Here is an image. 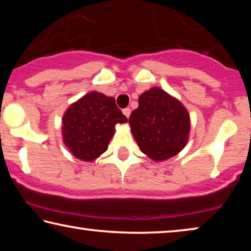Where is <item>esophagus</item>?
<instances>
[{
	"instance_id": "34e87169",
	"label": "esophagus",
	"mask_w": 251,
	"mask_h": 251,
	"mask_svg": "<svg viewBox=\"0 0 251 251\" xmlns=\"http://www.w3.org/2000/svg\"><path fill=\"white\" fill-rule=\"evenodd\" d=\"M130 113H131V110H130V108H128V107L123 109V114H124V115H125L127 118H128V117L130 116Z\"/></svg>"
}]
</instances>
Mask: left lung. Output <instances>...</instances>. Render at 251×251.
<instances>
[{"label":"left lung","instance_id":"obj_1","mask_svg":"<svg viewBox=\"0 0 251 251\" xmlns=\"http://www.w3.org/2000/svg\"><path fill=\"white\" fill-rule=\"evenodd\" d=\"M129 126L142 152L155 161L176 156L189 141L188 110L159 87H151L139 96Z\"/></svg>","mask_w":251,"mask_h":251}]
</instances>
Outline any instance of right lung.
I'll return each mask as SVG.
<instances>
[{
	"label": "right lung",
	"instance_id": "right-lung-1",
	"mask_svg": "<svg viewBox=\"0 0 251 251\" xmlns=\"http://www.w3.org/2000/svg\"><path fill=\"white\" fill-rule=\"evenodd\" d=\"M125 123L127 117L114 97L90 92L65 110L62 118L63 143L76 158L91 163L107 151L116 124Z\"/></svg>",
	"mask_w": 251,
	"mask_h": 251
}]
</instances>
